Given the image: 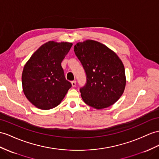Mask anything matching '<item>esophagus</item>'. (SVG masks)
I'll return each instance as SVG.
<instances>
[{
	"mask_svg": "<svg viewBox=\"0 0 159 159\" xmlns=\"http://www.w3.org/2000/svg\"><path fill=\"white\" fill-rule=\"evenodd\" d=\"M71 84H72V86L73 87H75L76 86V80H73V81H72V82H71Z\"/></svg>",
	"mask_w": 159,
	"mask_h": 159,
	"instance_id": "obj_1",
	"label": "esophagus"
}]
</instances>
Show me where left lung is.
Returning <instances> with one entry per match:
<instances>
[{"mask_svg": "<svg viewBox=\"0 0 159 159\" xmlns=\"http://www.w3.org/2000/svg\"><path fill=\"white\" fill-rule=\"evenodd\" d=\"M87 75L80 92L84 102L97 109L114 104L124 91L125 68L116 53L104 44L88 39L74 47Z\"/></svg>", "mask_w": 159, "mask_h": 159, "instance_id": "1", "label": "left lung"}]
</instances>
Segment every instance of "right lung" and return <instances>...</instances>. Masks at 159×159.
<instances>
[{
	"label": "right lung",
	"instance_id": "right-lung-1",
	"mask_svg": "<svg viewBox=\"0 0 159 159\" xmlns=\"http://www.w3.org/2000/svg\"><path fill=\"white\" fill-rule=\"evenodd\" d=\"M72 46V43L50 41L40 46L24 66L23 91L36 107L48 110L58 106L72 87L61 66Z\"/></svg>",
	"mask_w": 159,
	"mask_h": 159
}]
</instances>
